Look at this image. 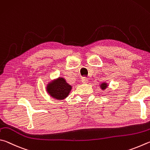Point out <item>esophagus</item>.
<instances>
[{"instance_id": "obj_1", "label": "esophagus", "mask_w": 150, "mask_h": 150, "mask_svg": "<svg viewBox=\"0 0 150 150\" xmlns=\"http://www.w3.org/2000/svg\"><path fill=\"white\" fill-rule=\"evenodd\" d=\"M88 78H83L82 79V82L83 83H88Z\"/></svg>"}]
</instances>
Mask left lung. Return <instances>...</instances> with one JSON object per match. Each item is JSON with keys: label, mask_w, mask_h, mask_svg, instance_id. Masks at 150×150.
Segmentation results:
<instances>
[{"label": "left lung", "mask_w": 150, "mask_h": 150, "mask_svg": "<svg viewBox=\"0 0 150 150\" xmlns=\"http://www.w3.org/2000/svg\"><path fill=\"white\" fill-rule=\"evenodd\" d=\"M109 86V83L106 82H103V83H101V84H99V88L101 89V90H105L106 89L108 88Z\"/></svg>", "instance_id": "left-lung-1"}]
</instances>
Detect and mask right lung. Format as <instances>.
I'll return each instance as SVG.
<instances>
[{
  "label": "right lung",
  "mask_w": 150,
  "mask_h": 150,
  "mask_svg": "<svg viewBox=\"0 0 150 150\" xmlns=\"http://www.w3.org/2000/svg\"><path fill=\"white\" fill-rule=\"evenodd\" d=\"M46 91L49 95L57 100H64L69 96L72 86L68 84L62 77H58L48 82Z\"/></svg>",
  "instance_id": "1"
}]
</instances>
